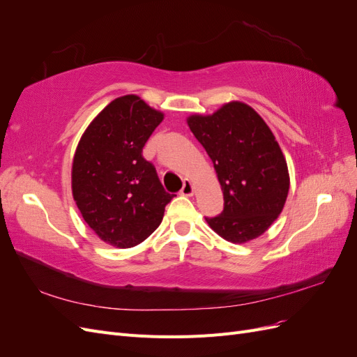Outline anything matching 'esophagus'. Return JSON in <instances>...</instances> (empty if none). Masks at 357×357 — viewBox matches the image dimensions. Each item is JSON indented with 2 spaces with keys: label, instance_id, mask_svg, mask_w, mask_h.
<instances>
[{
  "label": "esophagus",
  "instance_id": "1",
  "mask_svg": "<svg viewBox=\"0 0 357 357\" xmlns=\"http://www.w3.org/2000/svg\"><path fill=\"white\" fill-rule=\"evenodd\" d=\"M193 185H192V181L190 180H185L183 181V186H181V190H180V193L183 197H192L193 195Z\"/></svg>",
  "mask_w": 357,
  "mask_h": 357
}]
</instances>
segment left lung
<instances>
[{"label":"left lung","instance_id":"left-lung-1","mask_svg":"<svg viewBox=\"0 0 357 357\" xmlns=\"http://www.w3.org/2000/svg\"><path fill=\"white\" fill-rule=\"evenodd\" d=\"M188 125L213 160L223 190V211L205 220L226 241L257 238L282 213L290 185L286 159L271 129L240 101L210 116H189Z\"/></svg>","mask_w":357,"mask_h":357}]
</instances>
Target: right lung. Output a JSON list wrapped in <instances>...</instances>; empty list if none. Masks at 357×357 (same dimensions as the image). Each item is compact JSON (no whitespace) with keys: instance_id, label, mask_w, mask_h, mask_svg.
Wrapping results in <instances>:
<instances>
[{"instance_id":"right-lung-1","label":"right lung","mask_w":357,"mask_h":357,"mask_svg":"<svg viewBox=\"0 0 357 357\" xmlns=\"http://www.w3.org/2000/svg\"><path fill=\"white\" fill-rule=\"evenodd\" d=\"M164 119L137 95L112 101L82 135L71 188L84 222L100 238L129 248L152 235L174 195L143 158L149 137Z\"/></svg>"}]
</instances>
